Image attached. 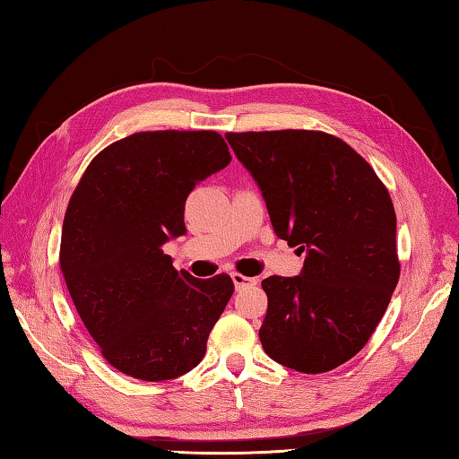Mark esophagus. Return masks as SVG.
I'll return each instance as SVG.
<instances>
[{
    "label": "esophagus",
    "instance_id": "1",
    "mask_svg": "<svg viewBox=\"0 0 459 459\" xmlns=\"http://www.w3.org/2000/svg\"><path fill=\"white\" fill-rule=\"evenodd\" d=\"M230 278H232V281H235V288H237V290L248 288V286H256V280H255V278H247V276L238 274V272H232Z\"/></svg>",
    "mask_w": 459,
    "mask_h": 459
}]
</instances>
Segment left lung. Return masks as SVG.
Here are the masks:
<instances>
[{"instance_id":"1","label":"left lung","mask_w":459,"mask_h":459,"mask_svg":"<svg viewBox=\"0 0 459 459\" xmlns=\"http://www.w3.org/2000/svg\"><path fill=\"white\" fill-rule=\"evenodd\" d=\"M227 140L258 183L276 237L306 255L299 276L262 280V347L299 373H327L367 345L398 284L391 195L331 134L230 132Z\"/></svg>"}]
</instances>
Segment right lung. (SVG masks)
<instances>
[{
  "mask_svg": "<svg viewBox=\"0 0 459 459\" xmlns=\"http://www.w3.org/2000/svg\"><path fill=\"white\" fill-rule=\"evenodd\" d=\"M229 163L217 132H140L102 150L76 185L61 270L82 324L120 373L158 383L204 357L235 284L227 274L178 272L163 245L187 232L195 185Z\"/></svg>",
  "mask_w": 459,
  "mask_h": 459,
  "instance_id": "add662e5",
  "label": "right lung"
}]
</instances>
